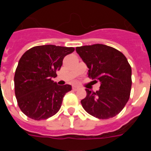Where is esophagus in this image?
<instances>
[{"label":"esophagus","mask_w":151,"mask_h":151,"mask_svg":"<svg viewBox=\"0 0 151 151\" xmlns=\"http://www.w3.org/2000/svg\"><path fill=\"white\" fill-rule=\"evenodd\" d=\"M78 88H78V86H73V91H77V90H78Z\"/></svg>","instance_id":"esophagus-1"}]
</instances>
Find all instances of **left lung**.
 I'll return each mask as SVG.
<instances>
[{
  "instance_id": "obj_1",
  "label": "left lung",
  "mask_w": 151,
  "mask_h": 151,
  "mask_svg": "<svg viewBox=\"0 0 151 151\" xmlns=\"http://www.w3.org/2000/svg\"><path fill=\"white\" fill-rule=\"evenodd\" d=\"M77 54L88 68V76L101 82L100 89L81 101L90 115L106 119L120 113L128 102L132 88V68L122 53L101 44L77 47Z\"/></svg>"
}]
</instances>
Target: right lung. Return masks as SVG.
I'll list each match as a JSON object with an SVG mask.
<instances>
[{
	"mask_svg": "<svg viewBox=\"0 0 151 151\" xmlns=\"http://www.w3.org/2000/svg\"><path fill=\"white\" fill-rule=\"evenodd\" d=\"M73 47L47 45L33 47L21 57L14 76L15 94L25 115L35 120L55 115L63 98L72 90L69 85H58L52 78L63 65V60Z\"/></svg>",
	"mask_w": 151,
	"mask_h": 151,
	"instance_id": "right-lung-1",
	"label": "right lung"
}]
</instances>
